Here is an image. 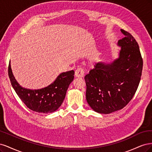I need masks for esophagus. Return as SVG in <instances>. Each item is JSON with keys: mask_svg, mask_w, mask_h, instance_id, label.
Returning <instances> with one entry per match:
<instances>
[{"mask_svg": "<svg viewBox=\"0 0 152 152\" xmlns=\"http://www.w3.org/2000/svg\"><path fill=\"white\" fill-rule=\"evenodd\" d=\"M84 74H85V70L81 67L77 68L75 71V76L77 77H82L84 76Z\"/></svg>", "mask_w": 152, "mask_h": 152, "instance_id": "obj_1", "label": "esophagus"}]
</instances>
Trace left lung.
<instances>
[{
	"mask_svg": "<svg viewBox=\"0 0 152 152\" xmlns=\"http://www.w3.org/2000/svg\"><path fill=\"white\" fill-rule=\"evenodd\" d=\"M117 42L119 57L110 63L99 62L85 80L86 99L94 111L108 114L122 109L133 99L141 80L143 59L138 44L128 32Z\"/></svg>",
	"mask_w": 152,
	"mask_h": 152,
	"instance_id": "1",
	"label": "left lung"
}]
</instances>
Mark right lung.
<instances>
[{"label":"right lung","instance_id":"obj_1","mask_svg":"<svg viewBox=\"0 0 152 152\" xmlns=\"http://www.w3.org/2000/svg\"><path fill=\"white\" fill-rule=\"evenodd\" d=\"M8 74L16 93L29 109L38 113H51L57 110L65 99L67 90L74 80L73 70L61 73L48 86L38 90H30L19 85L14 77L9 62Z\"/></svg>","mask_w":152,"mask_h":152}]
</instances>
